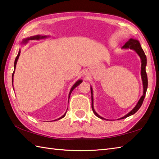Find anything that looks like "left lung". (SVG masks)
I'll list each match as a JSON object with an SVG mask.
<instances>
[{"instance_id":"obj_1","label":"left lung","mask_w":159,"mask_h":159,"mask_svg":"<svg viewBox=\"0 0 159 159\" xmlns=\"http://www.w3.org/2000/svg\"><path fill=\"white\" fill-rule=\"evenodd\" d=\"M123 48H130V49H133L137 53V54L139 55V56L141 57V77H142V81H143V95H142V97L141 98V99H139V102L137 103V104L136 105V106L132 110V111L129 112L128 114H127L126 115H125L124 117L121 118V119H124L128 117V116H130L134 114V113L138 111V110L141 108V106L142 105V103H143V102L145 98V93H146L147 91V89H148V76H147V73H146V71H145V66H146V64H147V58H146V56H145V54L144 53L143 50L142 49V48L141 47V44L139 43V42L137 40H134V39H129V40L126 43L124 46L122 47ZM91 89V99H92V110L93 112L95 113V115L98 116L99 118H101L102 119H104L102 116H100L98 113H97L95 110H94L93 108V91H92V89L90 88Z\"/></svg>"}]
</instances>
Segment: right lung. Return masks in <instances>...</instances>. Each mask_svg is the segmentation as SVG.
<instances>
[{
    "instance_id": "right-lung-1",
    "label": "right lung",
    "mask_w": 159,
    "mask_h": 159,
    "mask_svg": "<svg viewBox=\"0 0 159 159\" xmlns=\"http://www.w3.org/2000/svg\"><path fill=\"white\" fill-rule=\"evenodd\" d=\"M44 37H45V36H40V35H36V36H33V37H30V38H27V39H26L25 40H24V43H27V40H34V39H40V38H44ZM20 51H19V52H18V56H16V59H15V61H14V69H16V63H17V61H18V57H19V56H20ZM14 73H13V74H12V83H13V76H14ZM82 80H78L77 81V82L74 84V85L73 86V87L72 88H71V89H70V93H69V98H70V94H71V93H72V91H73V90L75 88V87H77V86L79 85V84H81V82H82ZM65 115H66V113L65 114H64L62 116H61L60 118H59L58 119H61V118H63L64 116H65ZM57 119V120H58Z\"/></svg>"
}]
</instances>
